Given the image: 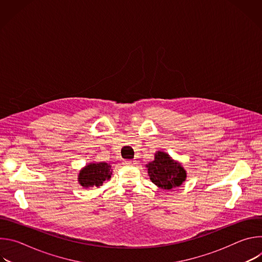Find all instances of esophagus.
<instances>
[{
  "mask_svg": "<svg viewBox=\"0 0 262 262\" xmlns=\"http://www.w3.org/2000/svg\"><path fill=\"white\" fill-rule=\"evenodd\" d=\"M124 164H125V165H132V166H134V165H136L137 163H136V161H133V160H126V161H124Z\"/></svg>",
  "mask_w": 262,
  "mask_h": 262,
  "instance_id": "obj_1",
  "label": "esophagus"
}]
</instances>
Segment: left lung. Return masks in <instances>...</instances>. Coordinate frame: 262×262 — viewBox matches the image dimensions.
Listing matches in <instances>:
<instances>
[{
    "instance_id": "left-lung-1",
    "label": "left lung",
    "mask_w": 262,
    "mask_h": 262,
    "mask_svg": "<svg viewBox=\"0 0 262 262\" xmlns=\"http://www.w3.org/2000/svg\"><path fill=\"white\" fill-rule=\"evenodd\" d=\"M146 168L151 182L162 190L178 188L186 179V171L181 163L161 150L156 152L152 162L146 164Z\"/></svg>"
}]
</instances>
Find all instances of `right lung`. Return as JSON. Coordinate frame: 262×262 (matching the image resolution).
<instances>
[{"mask_svg": "<svg viewBox=\"0 0 262 262\" xmlns=\"http://www.w3.org/2000/svg\"><path fill=\"white\" fill-rule=\"evenodd\" d=\"M112 175V166L103 162H92L82 168L78 174V182L84 189L100 186Z\"/></svg>", "mask_w": 262, "mask_h": 262, "instance_id": "right-lung-1", "label": "right lung"}]
</instances>
